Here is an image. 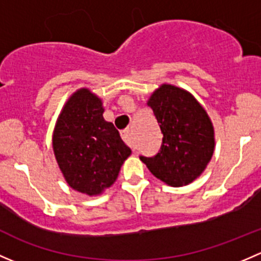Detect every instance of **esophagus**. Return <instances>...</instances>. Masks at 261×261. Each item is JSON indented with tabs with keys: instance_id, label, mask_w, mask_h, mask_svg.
Segmentation results:
<instances>
[{
	"instance_id": "1",
	"label": "esophagus",
	"mask_w": 261,
	"mask_h": 261,
	"mask_svg": "<svg viewBox=\"0 0 261 261\" xmlns=\"http://www.w3.org/2000/svg\"><path fill=\"white\" fill-rule=\"evenodd\" d=\"M121 138L123 139V141L127 144H131V130L130 128H126V130L121 131Z\"/></svg>"
}]
</instances>
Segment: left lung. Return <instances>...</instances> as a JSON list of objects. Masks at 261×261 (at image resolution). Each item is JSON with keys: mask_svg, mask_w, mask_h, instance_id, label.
<instances>
[{"mask_svg": "<svg viewBox=\"0 0 261 261\" xmlns=\"http://www.w3.org/2000/svg\"><path fill=\"white\" fill-rule=\"evenodd\" d=\"M163 143L155 156H140L154 177L183 187L201 177L215 151V128L206 110L191 92L163 83L147 99Z\"/></svg>", "mask_w": 261, "mask_h": 261, "instance_id": "1", "label": "left lung"}]
</instances>
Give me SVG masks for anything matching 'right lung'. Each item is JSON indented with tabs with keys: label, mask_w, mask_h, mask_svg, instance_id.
I'll return each instance as SVG.
<instances>
[{
	"label": "right lung",
	"mask_w": 261,
	"mask_h": 261,
	"mask_svg": "<svg viewBox=\"0 0 261 261\" xmlns=\"http://www.w3.org/2000/svg\"><path fill=\"white\" fill-rule=\"evenodd\" d=\"M103 112L102 99L91 89L80 88L67 99L53 131V150L65 181L89 197L115 183L131 154Z\"/></svg>",
	"instance_id": "add662e5"
}]
</instances>
